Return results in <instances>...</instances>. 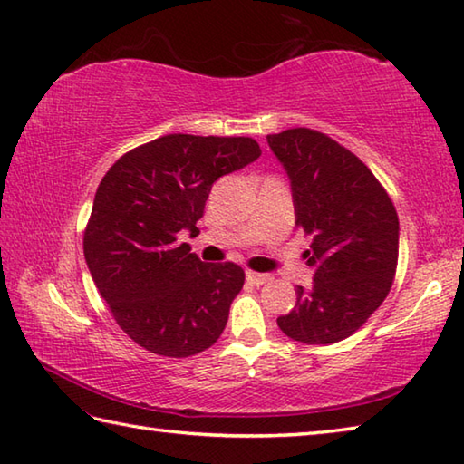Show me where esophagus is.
Listing matches in <instances>:
<instances>
[{"label": "esophagus", "instance_id": "obj_1", "mask_svg": "<svg viewBox=\"0 0 464 464\" xmlns=\"http://www.w3.org/2000/svg\"><path fill=\"white\" fill-rule=\"evenodd\" d=\"M272 280V276L269 274H259V272H247V282L254 284V285H264Z\"/></svg>", "mask_w": 464, "mask_h": 464}]
</instances>
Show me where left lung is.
<instances>
[{
	"mask_svg": "<svg viewBox=\"0 0 464 464\" xmlns=\"http://www.w3.org/2000/svg\"><path fill=\"white\" fill-rule=\"evenodd\" d=\"M290 176L296 225L313 237L304 251L313 288H296V306L277 318L285 336L333 344L367 323L392 290L400 221L373 172L339 141L308 128L267 136Z\"/></svg>",
	"mask_w": 464,
	"mask_h": 464,
	"instance_id": "1",
	"label": "left lung"
}]
</instances>
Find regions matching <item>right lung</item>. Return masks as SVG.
Instances as JSON below:
<instances>
[{
  "instance_id": "1",
  "label": "right lung",
  "mask_w": 464,
  "mask_h": 464,
  "mask_svg": "<svg viewBox=\"0 0 464 464\" xmlns=\"http://www.w3.org/2000/svg\"><path fill=\"white\" fill-rule=\"evenodd\" d=\"M261 154L251 138L170 133L123 154L92 200L82 249L121 331L162 357H190L221 336L246 272L205 264L179 243L197 235L213 182Z\"/></svg>"
}]
</instances>
